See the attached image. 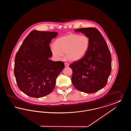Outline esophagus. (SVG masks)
I'll return each mask as SVG.
<instances>
[{"label": "esophagus", "instance_id": "obj_1", "mask_svg": "<svg viewBox=\"0 0 131 131\" xmlns=\"http://www.w3.org/2000/svg\"><path fill=\"white\" fill-rule=\"evenodd\" d=\"M69 66V64L68 63H65V67H68Z\"/></svg>", "mask_w": 131, "mask_h": 131}]
</instances>
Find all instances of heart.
<instances>
[{
	"label": "heart",
	"instance_id": "heart-1",
	"mask_svg": "<svg viewBox=\"0 0 131 131\" xmlns=\"http://www.w3.org/2000/svg\"><path fill=\"white\" fill-rule=\"evenodd\" d=\"M90 45L89 37L86 35L71 34L58 38L55 45H52L50 50L57 59H61L66 53L69 60L79 61L87 53Z\"/></svg>",
	"mask_w": 131,
	"mask_h": 131
}]
</instances>
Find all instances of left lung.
I'll list each match as a JSON object with an SVG mask.
<instances>
[{
    "instance_id": "obj_1",
    "label": "left lung",
    "mask_w": 131,
    "mask_h": 131,
    "mask_svg": "<svg viewBox=\"0 0 131 131\" xmlns=\"http://www.w3.org/2000/svg\"><path fill=\"white\" fill-rule=\"evenodd\" d=\"M88 36L89 50L81 59L70 65L71 81L78 90L86 93L96 92L106 86L112 70V57L106 41L98 29L93 27L75 30Z\"/></svg>"
}]
</instances>
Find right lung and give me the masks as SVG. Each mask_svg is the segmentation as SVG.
<instances>
[{"mask_svg": "<svg viewBox=\"0 0 131 131\" xmlns=\"http://www.w3.org/2000/svg\"><path fill=\"white\" fill-rule=\"evenodd\" d=\"M56 32L33 30L24 41L15 59L14 75L19 89L26 95L40 98L54 89L57 76L64 68L62 61L49 59V44Z\"/></svg>", "mask_w": 131, "mask_h": 131, "instance_id": "obj_1", "label": "right lung"}]
</instances>
